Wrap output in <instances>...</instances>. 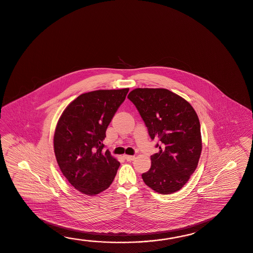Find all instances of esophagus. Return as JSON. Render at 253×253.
<instances>
[{"label": "esophagus", "instance_id": "esophagus-1", "mask_svg": "<svg viewBox=\"0 0 253 253\" xmlns=\"http://www.w3.org/2000/svg\"><path fill=\"white\" fill-rule=\"evenodd\" d=\"M124 157L127 162H131L135 159V156H132V155H124Z\"/></svg>", "mask_w": 253, "mask_h": 253}]
</instances>
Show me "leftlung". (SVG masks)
<instances>
[{"instance_id": "obj_1", "label": "left lung", "mask_w": 253, "mask_h": 253, "mask_svg": "<svg viewBox=\"0 0 253 253\" xmlns=\"http://www.w3.org/2000/svg\"><path fill=\"white\" fill-rule=\"evenodd\" d=\"M128 99L137 108L159 152L151 169L141 174L147 186L161 194L179 191L195 171L202 152L201 125L196 112L167 89L138 88Z\"/></svg>"}]
</instances>
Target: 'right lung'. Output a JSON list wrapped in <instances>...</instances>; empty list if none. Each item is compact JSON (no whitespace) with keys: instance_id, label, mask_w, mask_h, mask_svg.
<instances>
[{"instance_id":"obj_1","label":"right lung","mask_w":253,"mask_h":253,"mask_svg":"<svg viewBox=\"0 0 253 253\" xmlns=\"http://www.w3.org/2000/svg\"><path fill=\"white\" fill-rule=\"evenodd\" d=\"M129 89L86 92L72 101L57 124L53 146L68 181L82 193L95 195L112 184L120 163L105 152L106 129Z\"/></svg>"}]
</instances>
